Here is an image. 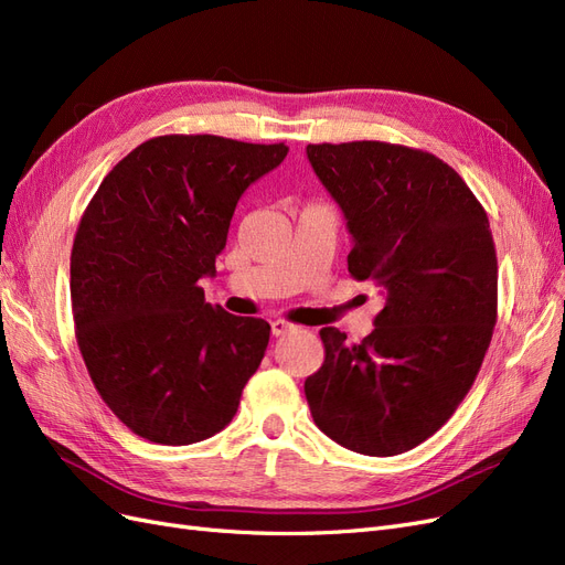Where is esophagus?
I'll use <instances>...</instances> for the list:
<instances>
[{
	"label": "esophagus",
	"instance_id": "esophagus-1",
	"mask_svg": "<svg viewBox=\"0 0 565 565\" xmlns=\"http://www.w3.org/2000/svg\"><path fill=\"white\" fill-rule=\"evenodd\" d=\"M270 330H273V334L276 337H282V334H289V332H295L297 330V324H292V322H287V320H273L270 322Z\"/></svg>",
	"mask_w": 565,
	"mask_h": 565
}]
</instances>
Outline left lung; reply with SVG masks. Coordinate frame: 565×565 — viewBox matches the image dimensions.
I'll list each match as a JSON object with an SVG mask.
<instances>
[{"instance_id":"left-lung-1","label":"left lung","mask_w":565,"mask_h":565,"mask_svg":"<svg viewBox=\"0 0 565 565\" xmlns=\"http://www.w3.org/2000/svg\"><path fill=\"white\" fill-rule=\"evenodd\" d=\"M306 156L353 237L349 273L382 287L361 344L322 328L303 384L318 429L353 452L413 450L465 401L498 320L488 214L450 164L382 141L309 143Z\"/></svg>"}]
</instances>
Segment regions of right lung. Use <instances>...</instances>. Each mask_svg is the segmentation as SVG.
Instances as JSON below:
<instances>
[{
  "mask_svg": "<svg viewBox=\"0 0 565 565\" xmlns=\"http://www.w3.org/2000/svg\"><path fill=\"white\" fill-rule=\"evenodd\" d=\"M285 143L212 134L158 136L100 181L71 254L77 347L100 398L162 446L224 429L259 367L270 324L204 301L247 188Z\"/></svg>",
  "mask_w": 565,
  "mask_h": 565,
  "instance_id": "1",
  "label": "right lung"
}]
</instances>
